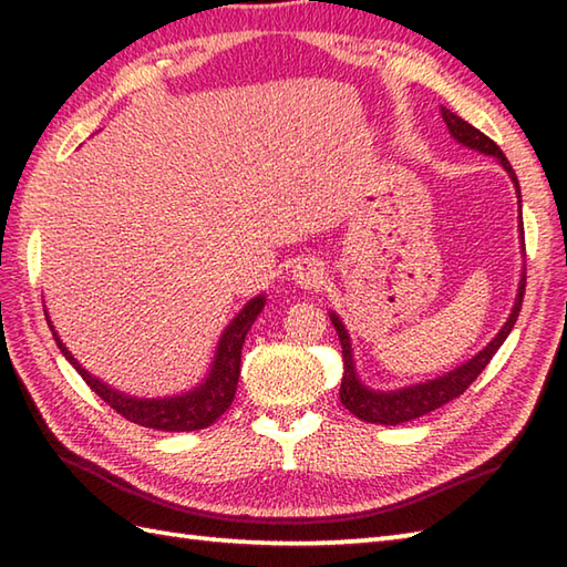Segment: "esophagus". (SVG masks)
Here are the masks:
<instances>
[{
  "label": "esophagus",
  "instance_id": "34e87169",
  "mask_svg": "<svg viewBox=\"0 0 567 567\" xmlns=\"http://www.w3.org/2000/svg\"><path fill=\"white\" fill-rule=\"evenodd\" d=\"M323 277H327V272H323V265L317 260H302L292 270V280L302 290H319L323 285Z\"/></svg>",
  "mask_w": 567,
  "mask_h": 567
}]
</instances>
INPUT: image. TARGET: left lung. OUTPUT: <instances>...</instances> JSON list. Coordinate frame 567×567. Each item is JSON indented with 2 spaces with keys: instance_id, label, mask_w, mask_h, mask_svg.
Listing matches in <instances>:
<instances>
[{
  "instance_id": "1",
  "label": "left lung",
  "mask_w": 567,
  "mask_h": 567,
  "mask_svg": "<svg viewBox=\"0 0 567 567\" xmlns=\"http://www.w3.org/2000/svg\"><path fill=\"white\" fill-rule=\"evenodd\" d=\"M441 116L445 126H449L451 136L461 143L465 148H473L477 153L492 155L497 158V163L507 171V175L512 177V183L516 187V197H519V212H522V192H519V179H516L509 161L504 158V153L499 151V146L492 138H487L483 131H477L475 126H470L465 118H461L457 114H453L451 110L441 106ZM519 236H522V248H524V224L519 221ZM524 287H526V272H522L519 280V290H516V299L512 307L509 319L504 321V327L499 329V333L492 339L483 351L475 353L470 360H465L463 365L453 368L451 372H443V375L426 380V382H416V384H406V388L400 390H372L368 384L358 378L355 370V360H353V346H351V336H348L346 323L341 321V317L336 311H329L331 323L336 333L341 339V348H343V380H341V404L348 409V412L355 414L358 419L368 421V424H384V426H396L404 424V421H412L424 416L433 409H439L443 404H449L455 396H461L473 380L487 368V363L499 351V346L507 341L509 331L514 329L516 317L522 311V299H524Z\"/></svg>"
}]
</instances>
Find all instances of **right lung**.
I'll return each instance as SVG.
<instances>
[{
	"label": "right lung",
	"instance_id": "right-lung-1",
	"mask_svg": "<svg viewBox=\"0 0 567 567\" xmlns=\"http://www.w3.org/2000/svg\"><path fill=\"white\" fill-rule=\"evenodd\" d=\"M265 307V295L252 297L250 302L244 305V309L231 319V323L224 329L216 343L214 360L209 365V372L204 380L183 394L173 396H134L122 390L112 388V384L94 378L92 372L84 370L78 358L68 351V346L60 341V336L53 327L51 317L45 311V321L53 331V339L60 348V353L65 355L68 363L80 372V378L90 384L92 392H97L102 400L110 404L116 414L134 421L138 426L158 429V431H197L212 426L228 406L234 402L236 384L240 375V351H244V341L252 327V321Z\"/></svg>",
	"mask_w": 567,
	"mask_h": 567
}]
</instances>
